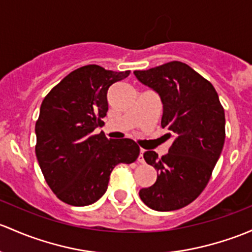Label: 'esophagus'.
I'll return each instance as SVG.
<instances>
[{"mask_svg": "<svg viewBox=\"0 0 252 252\" xmlns=\"http://www.w3.org/2000/svg\"><path fill=\"white\" fill-rule=\"evenodd\" d=\"M144 152H145V150H144V148H141V150H140L139 157H137V161H139V163H144V161H145V159H144Z\"/></svg>", "mask_w": 252, "mask_h": 252, "instance_id": "1", "label": "esophagus"}]
</instances>
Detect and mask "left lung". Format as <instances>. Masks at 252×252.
Segmentation results:
<instances>
[{
  "instance_id": "left-lung-1",
  "label": "left lung",
  "mask_w": 252,
  "mask_h": 252,
  "mask_svg": "<svg viewBox=\"0 0 252 252\" xmlns=\"http://www.w3.org/2000/svg\"><path fill=\"white\" fill-rule=\"evenodd\" d=\"M163 102L161 128L175 140L161 158L146 151L144 158L157 170V181L140 189L148 208L171 211L192 203L208 185L226 137L224 110L213 84L181 62L134 71Z\"/></svg>"
}]
</instances>
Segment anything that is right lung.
<instances>
[{
  "instance_id": "1",
  "label": "right lung",
  "mask_w": 252,
  "mask_h": 252,
  "mask_svg": "<svg viewBox=\"0 0 252 252\" xmlns=\"http://www.w3.org/2000/svg\"><path fill=\"white\" fill-rule=\"evenodd\" d=\"M130 71L82 66L68 73L42 101L36 122V157L50 189L60 200L84 206L102 197L117 164H130L140 147L130 139L95 134L108 110L107 91Z\"/></svg>"
}]
</instances>
